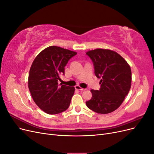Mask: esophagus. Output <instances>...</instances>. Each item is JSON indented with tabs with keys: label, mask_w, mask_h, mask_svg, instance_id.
I'll list each match as a JSON object with an SVG mask.
<instances>
[{
	"label": "esophagus",
	"mask_w": 154,
	"mask_h": 154,
	"mask_svg": "<svg viewBox=\"0 0 154 154\" xmlns=\"http://www.w3.org/2000/svg\"><path fill=\"white\" fill-rule=\"evenodd\" d=\"M75 88H76V89H77V90L80 91H85V88H81L80 86H78V85H76V86L75 87Z\"/></svg>",
	"instance_id": "obj_1"
}]
</instances>
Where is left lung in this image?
Masks as SVG:
<instances>
[{
    "label": "left lung",
    "instance_id": "1",
    "mask_svg": "<svg viewBox=\"0 0 154 154\" xmlns=\"http://www.w3.org/2000/svg\"><path fill=\"white\" fill-rule=\"evenodd\" d=\"M86 54L93 62L96 76L101 79L98 91L91 90L92 98L86 102L88 109L98 114H109L122 105L131 87V69L115 51L96 49Z\"/></svg>",
    "mask_w": 154,
    "mask_h": 154
}]
</instances>
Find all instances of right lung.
<instances>
[{
    "label": "right lung",
    "instance_id": "add662e5",
    "mask_svg": "<svg viewBox=\"0 0 154 154\" xmlns=\"http://www.w3.org/2000/svg\"><path fill=\"white\" fill-rule=\"evenodd\" d=\"M76 54L72 51L50 46L40 52L31 65L29 89L35 103L47 114H59L69 108L75 89L58 85V81L64 74L69 60Z\"/></svg>",
    "mask_w": 154,
    "mask_h": 154
}]
</instances>
